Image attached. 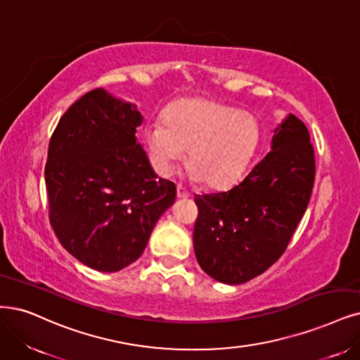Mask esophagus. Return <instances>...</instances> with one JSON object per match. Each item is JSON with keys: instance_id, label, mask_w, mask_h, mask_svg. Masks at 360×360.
I'll list each match as a JSON object with an SVG mask.
<instances>
[{"instance_id": "esophagus-1", "label": "esophagus", "mask_w": 360, "mask_h": 360, "mask_svg": "<svg viewBox=\"0 0 360 360\" xmlns=\"http://www.w3.org/2000/svg\"><path fill=\"white\" fill-rule=\"evenodd\" d=\"M176 195H178V198H188L191 194H190V191H188L187 188H184L182 185L178 184V187H176Z\"/></svg>"}]
</instances>
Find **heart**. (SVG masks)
Returning a JSON list of instances; mask_svg holds the SVG:
<instances>
[{"label": "heart", "instance_id": "1", "mask_svg": "<svg viewBox=\"0 0 360 360\" xmlns=\"http://www.w3.org/2000/svg\"><path fill=\"white\" fill-rule=\"evenodd\" d=\"M258 141L254 115L207 98L176 101L166 110L163 124L146 129V145L162 175H170L190 150L191 175L209 188H225L240 178Z\"/></svg>", "mask_w": 360, "mask_h": 360}]
</instances>
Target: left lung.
I'll use <instances>...</instances> for the list:
<instances>
[{"mask_svg":"<svg viewBox=\"0 0 360 360\" xmlns=\"http://www.w3.org/2000/svg\"><path fill=\"white\" fill-rule=\"evenodd\" d=\"M316 162L310 133L289 114L271 151L233 188L194 195V252L215 281L240 285L283 255L309 206Z\"/></svg>","mask_w":360,"mask_h":360,"instance_id":"obj_1","label":"left lung"}]
</instances>
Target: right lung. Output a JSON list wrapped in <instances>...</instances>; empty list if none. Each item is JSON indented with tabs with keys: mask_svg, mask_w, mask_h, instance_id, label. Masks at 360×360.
Listing matches in <instances>:
<instances>
[{
	"mask_svg": "<svg viewBox=\"0 0 360 360\" xmlns=\"http://www.w3.org/2000/svg\"><path fill=\"white\" fill-rule=\"evenodd\" d=\"M135 105L95 89L53 131L44 169L49 219L60 245L87 267L114 273L135 262L175 184L157 179L136 142Z\"/></svg>",
	"mask_w": 360,
	"mask_h": 360,
	"instance_id": "obj_1",
	"label": "right lung"
}]
</instances>
